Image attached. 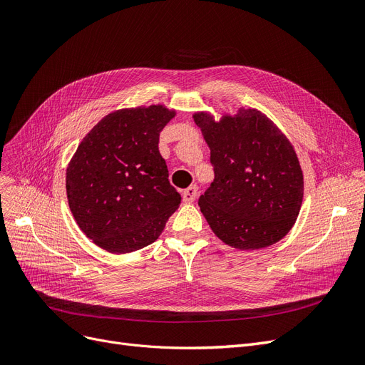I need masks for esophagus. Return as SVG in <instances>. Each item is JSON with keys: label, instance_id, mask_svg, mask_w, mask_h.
Returning <instances> with one entry per match:
<instances>
[{"label": "esophagus", "instance_id": "34e87169", "mask_svg": "<svg viewBox=\"0 0 365 365\" xmlns=\"http://www.w3.org/2000/svg\"><path fill=\"white\" fill-rule=\"evenodd\" d=\"M182 197L185 203H192L195 202V199L197 197V187L196 185H190L188 188H185L182 192Z\"/></svg>", "mask_w": 365, "mask_h": 365}]
</instances>
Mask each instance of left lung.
Instances as JSON below:
<instances>
[{
	"label": "left lung",
	"instance_id": "left-lung-1",
	"mask_svg": "<svg viewBox=\"0 0 365 365\" xmlns=\"http://www.w3.org/2000/svg\"><path fill=\"white\" fill-rule=\"evenodd\" d=\"M211 150L215 178L199 199L218 239L251 251L279 242L303 202V170L285 133L257 108L193 114Z\"/></svg>",
	"mask_w": 365,
	"mask_h": 365
}]
</instances>
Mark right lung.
<instances>
[{
  "label": "right lung",
  "instance_id": "1",
  "mask_svg": "<svg viewBox=\"0 0 365 365\" xmlns=\"http://www.w3.org/2000/svg\"><path fill=\"white\" fill-rule=\"evenodd\" d=\"M177 111L162 103L107 114L78 144L66 166L69 210L95 245L111 254L158 239L178 210L159 136Z\"/></svg>",
  "mask_w": 365,
  "mask_h": 365
}]
</instances>
